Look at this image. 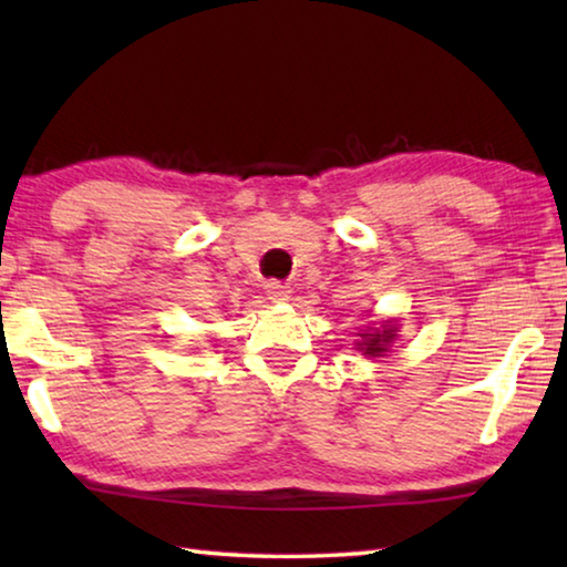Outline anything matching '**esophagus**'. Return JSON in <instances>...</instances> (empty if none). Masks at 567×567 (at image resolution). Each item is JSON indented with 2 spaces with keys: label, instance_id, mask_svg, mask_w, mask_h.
<instances>
[{
  "label": "esophagus",
  "instance_id": "34e87169",
  "mask_svg": "<svg viewBox=\"0 0 567 567\" xmlns=\"http://www.w3.org/2000/svg\"><path fill=\"white\" fill-rule=\"evenodd\" d=\"M267 295H270L272 302H287L292 295V287L282 282H267Z\"/></svg>",
  "mask_w": 567,
  "mask_h": 567
}]
</instances>
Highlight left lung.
Returning a JSON list of instances; mask_svg holds the SVG:
<instances>
[{"label": "left lung", "instance_id": "obj_1", "mask_svg": "<svg viewBox=\"0 0 567 567\" xmlns=\"http://www.w3.org/2000/svg\"><path fill=\"white\" fill-rule=\"evenodd\" d=\"M362 342H360V350L364 352V354H372V358H378L380 352H385L388 350V344H390V340L395 338V330L392 328H382V330H375V332H364L362 334Z\"/></svg>", "mask_w": 567, "mask_h": 567}]
</instances>
